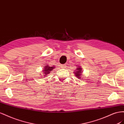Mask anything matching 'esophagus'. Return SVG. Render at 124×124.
Returning <instances> with one entry per match:
<instances>
[{
    "label": "esophagus",
    "mask_w": 124,
    "mask_h": 124,
    "mask_svg": "<svg viewBox=\"0 0 124 124\" xmlns=\"http://www.w3.org/2000/svg\"><path fill=\"white\" fill-rule=\"evenodd\" d=\"M67 65H65V64H61V65H60V66H61V68H62V69H65L66 68Z\"/></svg>",
    "instance_id": "obj_1"
}]
</instances>
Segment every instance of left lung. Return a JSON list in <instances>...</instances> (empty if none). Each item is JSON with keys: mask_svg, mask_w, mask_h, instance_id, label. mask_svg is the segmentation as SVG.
<instances>
[{"mask_svg": "<svg viewBox=\"0 0 124 124\" xmlns=\"http://www.w3.org/2000/svg\"><path fill=\"white\" fill-rule=\"evenodd\" d=\"M77 70V71L76 72V76H77V77H78V78H80V75H81V73L82 72V69H81L80 68H78H78H77V69L76 70Z\"/></svg>", "mask_w": 124, "mask_h": 124, "instance_id": "left-lung-1", "label": "left lung"}]
</instances>
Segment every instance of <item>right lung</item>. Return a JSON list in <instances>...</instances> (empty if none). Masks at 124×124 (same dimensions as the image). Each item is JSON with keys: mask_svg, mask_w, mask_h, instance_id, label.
<instances>
[{"mask_svg": "<svg viewBox=\"0 0 124 124\" xmlns=\"http://www.w3.org/2000/svg\"><path fill=\"white\" fill-rule=\"evenodd\" d=\"M54 66H46L45 67V69H44V73L45 74V76H47L46 75L47 74H48L50 73V71H52V70H53V69H54Z\"/></svg>", "mask_w": 124, "mask_h": 124, "instance_id": "1", "label": "right lung"}]
</instances>
